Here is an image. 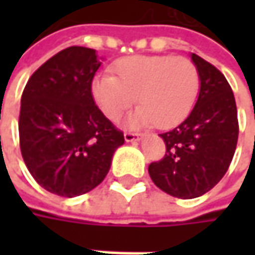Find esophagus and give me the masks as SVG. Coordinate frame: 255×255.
I'll use <instances>...</instances> for the list:
<instances>
[{
    "label": "esophagus",
    "instance_id": "1",
    "mask_svg": "<svg viewBox=\"0 0 255 255\" xmlns=\"http://www.w3.org/2000/svg\"><path fill=\"white\" fill-rule=\"evenodd\" d=\"M124 138H126V141H137V140H140L141 138V134H138V132H131V131H127L126 134H124Z\"/></svg>",
    "mask_w": 255,
    "mask_h": 255
}]
</instances>
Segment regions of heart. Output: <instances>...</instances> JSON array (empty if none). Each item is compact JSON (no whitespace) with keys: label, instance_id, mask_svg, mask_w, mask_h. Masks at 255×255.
<instances>
[{"label":"heart","instance_id":"1","mask_svg":"<svg viewBox=\"0 0 255 255\" xmlns=\"http://www.w3.org/2000/svg\"><path fill=\"white\" fill-rule=\"evenodd\" d=\"M111 74L91 82V96L102 114L118 121L135 102L140 106L129 117L132 127L155 123L168 128L181 123L193 109L201 75L198 66L184 56H128L117 60Z\"/></svg>","mask_w":255,"mask_h":255}]
</instances>
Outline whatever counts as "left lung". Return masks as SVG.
I'll return each mask as SVG.
<instances>
[{
	"instance_id": "obj_1",
	"label": "left lung",
	"mask_w": 255,
	"mask_h": 255,
	"mask_svg": "<svg viewBox=\"0 0 255 255\" xmlns=\"http://www.w3.org/2000/svg\"><path fill=\"white\" fill-rule=\"evenodd\" d=\"M192 60L201 75L198 102L180 126L159 134L165 155L149 164L152 181L181 199L198 198L223 178L239 134L236 102L228 79L202 57L192 54Z\"/></svg>"
}]
</instances>
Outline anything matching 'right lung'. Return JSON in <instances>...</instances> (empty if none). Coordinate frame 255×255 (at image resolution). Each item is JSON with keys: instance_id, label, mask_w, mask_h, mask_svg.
Wrapping results in <instances>:
<instances>
[{"instance_id": "right-lung-1", "label": "right lung", "mask_w": 255, "mask_h": 255, "mask_svg": "<svg viewBox=\"0 0 255 255\" xmlns=\"http://www.w3.org/2000/svg\"><path fill=\"white\" fill-rule=\"evenodd\" d=\"M96 50L68 47L29 78L22 94L19 140L26 167L45 190L74 198L99 186L124 132L97 108L91 82Z\"/></svg>"}]
</instances>
